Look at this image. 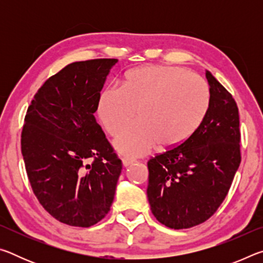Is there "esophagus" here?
<instances>
[{"label":"esophagus","instance_id":"34e87169","mask_svg":"<svg viewBox=\"0 0 263 263\" xmlns=\"http://www.w3.org/2000/svg\"><path fill=\"white\" fill-rule=\"evenodd\" d=\"M122 162H123V166L124 167H127V166H130V164L135 163L136 160L135 159H131V158H123L122 159Z\"/></svg>","mask_w":263,"mask_h":263}]
</instances>
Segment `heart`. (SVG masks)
I'll list each match as a JSON object with an SVG mask.
<instances>
[{
    "mask_svg": "<svg viewBox=\"0 0 263 263\" xmlns=\"http://www.w3.org/2000/svg\"><path fill=\"white\" fill-rule=\"evenodd\" d=\"M210 90L198 75L176 66L148 65L131 70L123 87H106L100 96L99 117L111 136L125 127L138 111V123L115 139V147L140 157L159 144L164 149L188 141L205 118Z\"/></svg>",
    "mask_w": 263,
    "mask_h": 263,
    "instance_id": "b5f03b06",
    "label": "heart"
}]
</instances>
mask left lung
<instances>
[{"instance_id": "left-lung-1", "label": "left lung", "mask_w": 263, "mask_h": 263, "mask_svg": "<svg viewBox=\"0 0 263 263\" xmlns=\"http://www.w3.org/2000/svg\"><path fill=\"white\" fill-rule=\"evenodd\" d=\"M205 77L210 106L202 125L180 147L147 162L151 210L174 230L202 224L217 211L241 161L238 105L209 70Z\"/></svg>"}]
</instances>
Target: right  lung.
Returning a JSON list of instances; mask_svg holds the SVG:
<instances>
[{
	"label": "right lung",
	"mask_w": 263,
	"mask_h": 263,
	"mask_svg": "<svg viewBox=\"0 0 263 263\" xmlns=\"http://www.w3.org/2000/svg\"><path fill=\"white\" fill-rule=\"evenodd\" d=\"M117 59L73 62L47 79L26 111L22 154L35 197L57 220L89 228L110 211L122 161L97 124Z\"/></svg>",
	"instance_id": "1"
}]
</instances>
